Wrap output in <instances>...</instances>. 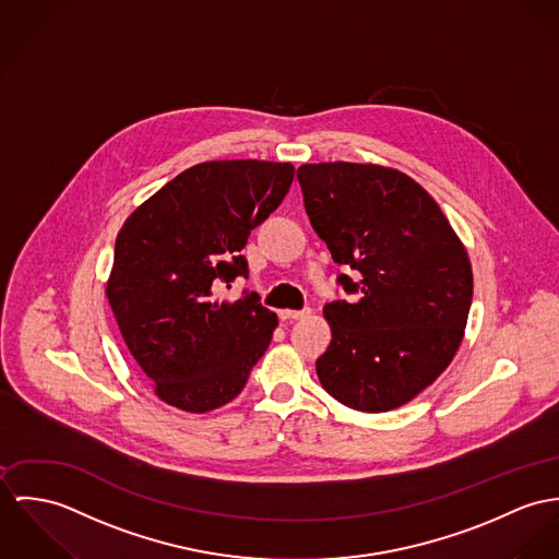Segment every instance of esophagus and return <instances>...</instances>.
Wrapping results in <instances>:
<instances>
[{"label": "esophagus", "instance_id": "1", "mask_svg": "<svg viewBox=\"0 0 559 559\" xmlns=\"http://www.w3.org/2000/svg\"><path fill=\"white\" fill-rule=\"evenodd\" d=\"M310 310H281V319H305V317H309Z\"/></svg>", "mask_w": 559, "mask_h": 559}]
</instances>
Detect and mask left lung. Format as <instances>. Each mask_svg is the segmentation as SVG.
I'll use <instances>...</instances> for the list:
<instances>
[{
    "label": "left lung",
    "instance_id": "1",
    "mask_svg": "<svg viewBox=\"0 0 559 559\" xmlns=\"http://www.w3.org/2000/svg\"><path fill=\"white\" fill-rule=\"evenodd\" d=\"M298 180L312 229L360 274L338 276L358 302L323 307L332 343L317 377L352 409H396L448 369L463 341L474 294L467 250L403 171L338 160L302 165Z\"/></svg>",
    "mask_w": 559,
    "mask_h": 559
}]
</instances>
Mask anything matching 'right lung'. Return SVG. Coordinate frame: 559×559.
Listing matches in <instances>:
<instances>
[{
	"label": "right lung",
	"instance_id": "right-lung-1",
	"mask_svg": "<svg viewBox=\"0 0 559 559\" xmlns=\"http://www.w3.org/2000/svg\"><path fill=\"white\" fill-rule=\"evenodd\" d=\"M292 163L207 160L167 182L126 218L107 300L154 394L188 414L234 401L278 323L257 294L218 298L249 274L250 231L285 199Z\"/></svg>",
	"mask_w": 559,
	"mask_h": 559
}]
</instances>
